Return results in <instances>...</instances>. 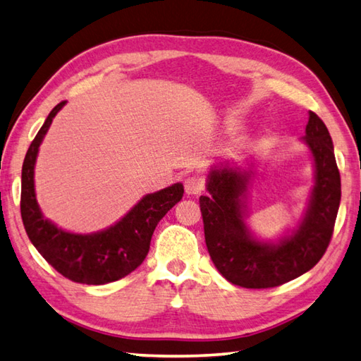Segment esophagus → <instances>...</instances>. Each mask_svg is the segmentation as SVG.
I'll list each match as a JSON object with an SVG mask.
<instances>
[{
    "label": "esophagus",
    "mask_w": 361,
    "mask_h": 361,
    "mask_svg": "<svg viewBox=\"0 0 361 361\" xmlns=\"http://www.w3.org/2000/svg\"><path fill=\"white\" fill-rule=\"evenodd\" d=\"M204 188V181L200 175H189L185 178V189L186 194L197 195L200 194Z\"/></svg>",
    "instance_id": "obj_1"
}]
</instances>
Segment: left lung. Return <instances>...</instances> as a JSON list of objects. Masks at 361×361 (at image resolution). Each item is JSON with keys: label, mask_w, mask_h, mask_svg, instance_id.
I'll return each instance as SVG.
<instances>
[{"label": "left lung", "mask_w": 361, "mask_h": 361, "mask_svg": "<svg viewBox=\"0 0 361 361\" xmlns=\"http://www.w3.org/2000/svg\"><path fill=\"white\" fill-rule=\"evenodd\" d=\"M315 161L317 181L307 214L298 231L278 245L257 242L243 221L242 202L248 173L231 167L209 173V197H200L204 240L220 274L245 288L282 286L315 267L331 243L341 200L340 171L332 137L317 113L310 111L305 136Z\"/></svg>", "instance_id": "8db88e82"}]
</instances>
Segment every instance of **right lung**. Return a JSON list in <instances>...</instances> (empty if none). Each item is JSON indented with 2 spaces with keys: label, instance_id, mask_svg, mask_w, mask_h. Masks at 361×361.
Here are the masks:
<instances>
[{
  "label": "right lung",
  "instance_id": "obj_1",
  "mask_svg": "<svg viewBox=\"0 0 361 361\" xmlns=\"http://www.w3.org/2000/svg\"><path fill=\"white\" fill-rule=\"evenodd\" d=\"M65 101L54 106L30 142L21 171V219L37 251L46 262L73 282L102 286L130 274L142 264L158 221L181 200L183 185L145 195L116 225L96 234H71L52 225L38 209L34 190V166L43 136Z\"/></svg>",
  "mask_w": 361,
  "mask_h": 361
}]
</instances>
